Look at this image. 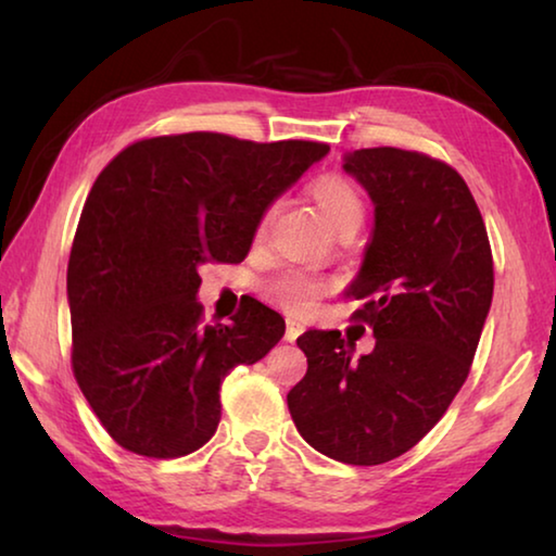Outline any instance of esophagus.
<instances>
[{"instance_id": "esophagus-1", "label": "esophagus", "mask_w": 556, "mask_h": 556, "mask_svg": "<svg viewBox=\"0 0 556 556\" xmlns=\"http://www.w3.org/2000/svg\"><path fill=\"white\" fill-rule=\"evenodd\" d=\"M301 331H304V326H301L299 321H294V318H289V321H287V331H285V341L294 343L296 338L301 336Z\"/></svg>"}]
</instances>
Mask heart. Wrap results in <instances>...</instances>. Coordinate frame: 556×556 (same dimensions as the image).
Instances as JSON below:
<instances>
[{
  "label": "heart",
  "instance_id": "obj_1",
  "mask_svg": "<svg viewBox=\"0 0 556 556\" xmlns=\"http://www.w3.org/2000/svg\"><path fill=\"white\" fill-rule=\"evenodd\" d=\"M308 193H312V199L336 230L363 223L365 203L351 178L341 174H324L314 178ZM265 223L267 218L260 223V230L265 228ZM267 291L277 304L289 308V312L312 314L326 291V281L308 275L304 269H287L269 281Z\"/></svg>",
  "mask_w": 556,
  "mask_h": 556
}]
</instances>
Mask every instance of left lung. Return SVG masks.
<instances>
[{"label":"left lung","instance_id":"1","mask_svg":"<svg viewBox=\"0 0 556 556\" xmlns=\"http://www.w3.org/2000/svg\"><path fill=\"white\" fill-rule=\"evenodd\" d=\"M375 205V228L345 296L368 299L372 353L338 331L296 338L308 370L287 394L299 434L324 456L378 466L409 451L466 382L493 301L481 211L454 168L394 147L343 156Z\"/></svg>","mask_w":556,"mask_h":556}]
</instances>
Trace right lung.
<instances>
[{"mask_svg": "<svg viewBox=\"0 0 556 556\" xmlns=\"http://www.w3.org/2000/svg\"><path fill=\"white\" fill-rule=\"evenodd\" d=\"M328 149L188 131L129 144L102 168L68 260L73 372L122 448H201L225 375L281 341L285 318L257 299L232 324L205 326L199 269L248 257L269 205Z\"/></svg>", "mask_w": 556, "mask_h": 556, "instance_id": "add662e5", "label": "right lung"}]
</instances>
